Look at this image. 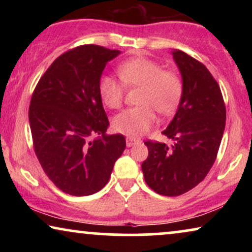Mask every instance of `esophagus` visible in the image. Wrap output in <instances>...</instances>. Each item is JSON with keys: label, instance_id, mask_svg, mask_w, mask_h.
Here are the masks:
<instances>
[{"label": "esophagus", "instance_id": "obj_1", "mask_svg": "<svg viewBox=\"0 0 252 252\" xmlns=\"http://www.w3.org/2000/svg\"><path fill=\"white\" fill-rule=\"evenodd\" d=\"M141 140L140 139H136V137H132V136H128L126 139V144L127 147H132V146H135V144L140 143Z\"/></svg>", "mask_w": 252, "mask_h": 252}]
</instances>
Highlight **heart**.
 <instances>
[{"instance_id": "b5f03b06", "label": "heart", "mask_w": 252, "mask_h": 252, "mask_svg": "<svg viewBox=\"0 0 252 252\" xmlns=\"http://www.w3.org/2000/svg\"><path fill=\"white\" fill-rule=\"evenodd\" d=\"M119 78L102 75L98 80V94L110 109H119L127 87H141V105L124 110L113 119L117 132L126 135H142L156 123V112L170 116L177 111L184 95V82L178 73L163 70L157 62L147 57H133L118 66Z\"/></svg>"}]
</instances>
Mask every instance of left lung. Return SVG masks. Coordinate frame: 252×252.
<instances>
[{"label": "left lung", "mask_w": 252, "mask_h": 252, "mask_svg": "<svg viewBox=\"0 0 252 252\" xmlns=\"http://www.w3.org/2000/svg\"><path fill=\"white\" fill-rule=\"evenodd\" d=\"M173 58L182 75L184 95L163 134L171 147L148 140L142 163L147 185L164 196H179L196 187L211 170L226 124V106L218 82L204 64L181 50Z\"/></svg>", "instance_id": "left-lung-1"}]
</instances>
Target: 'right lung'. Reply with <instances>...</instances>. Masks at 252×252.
I'll return each mask as SVG.
<instances>
[{
  "instance_id": "1",
  "label": "right lung",
  "mask_w": 252,
  "mask_h": 252,
  "mask_svg": "<svg viewBox=\"0 0 252 252\" xmlns=\"http://www.w3.org/2000/svg\"><path fill=\"white\" fill-rule=\"evenodd\" d=\"M118 54L96 44L65 51L32 94L29 119L34 151L47 177L66 194L101 190L126 148L122 134H105L109 119L97 88L106 63ZM93 135L101 136L92 140Z\"/></svg>"
}]
</instances>
